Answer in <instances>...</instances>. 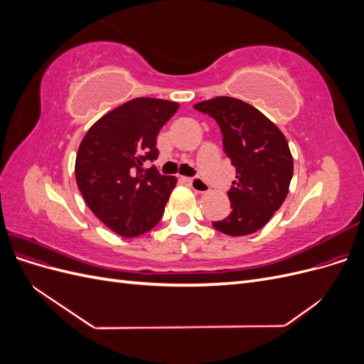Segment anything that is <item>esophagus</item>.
Listing matches in <instances>:
<instances>
[{"label": "esophagus", "mask_w": 364, "mask_h": 364, "mask_svg": "<svg viewBox=\"0 0 364 364\" xmlns=\"http://www.w3.org/2000/svg\"><path fill=\"white\" fill-rule=\"evenodd\" d=\"M188 183L196 193H208L209 191L208 183L203 182L200 178H191V179H188Z\"/></svg>", "instance_id": "1"}]
</instances>
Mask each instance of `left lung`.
<instances>
[{
  "instance_id": "obj_1",
  "label": "left lung",
  "mask_w": 364,
  "mask_h": 364,
  "mask_svg": "<svg viewBox=\"0 0 364 364\" xmlns=\"http://www.w3.org/2000/svg\"><path fill=\"white\" fill-rule=\"evenodd\" d=\"M194 109L217 121L223 150L237 170L228 191L232 211L213 226L232 237L257 232L289 193L293 158L287 139L258 109L232 97H215Z\"/></svg>"
}]
</instances>
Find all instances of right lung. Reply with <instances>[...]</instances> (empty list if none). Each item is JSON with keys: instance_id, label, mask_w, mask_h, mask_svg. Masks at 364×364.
I'll use <instances>...</instances> for the list:
<instances>
[{"instance_id": "obj_1", "label": "right lung", "mask_w": 364, "mask_h": 364, "mask_svg": "<svg viewBox=\"0 0 364 364\" xmlns=\"http://www.w3.org/2000/svg\"><path fill=\"white\" fill-rule=\"evenodd\" d=\"M179 105L139 97L102 117L87 130L75 158V181L86 205L121 237L155 228L176 185L146 161L158 159L156 136Z\"/></svg>"}]
</instances>
